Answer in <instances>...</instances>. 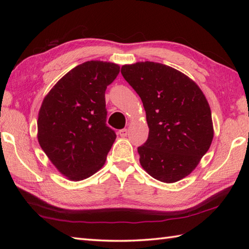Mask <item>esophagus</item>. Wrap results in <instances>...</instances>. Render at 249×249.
<instances>
[{
    "label": "esophagus",
    "mask_w": 249,
    "mask_h": 249,
    "mask_svg": "<svg viewBox=\"0 0 249 249\" xmlns=\"http://www.w3.org/2000/svg\"><path fill=\"white\" fill-rule=\"evenodd\" d=\"M119 135L121 136V137H126L127 136V129H121V130H119Z\"/></svg>",
    "instance_id": "34e87169"
}]
</instances>
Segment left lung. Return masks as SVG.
I'll use <instances>...</instances> for the list:
<instances>
[{
    "mask_svg": "<svg viewBox=\"0 0 249 249\" xmlns=\"http://www.w3.org/2000/svg\"><path fill=\"white\" fill-rule=\"evenodd\" d=\"M121 73L140 96L146 113L149 137L138 147L142 168L163 183L187 177L214 136L204 94L183 72L160 63L123 65Z\"/></svg>",
    "mask_w": 249,
    "mask_h": 249,
    "instance_id": "1",
    "label": "left lung"
}]
</instances>
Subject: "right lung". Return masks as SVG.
<instances>
[{
  "instance_id": "add662e5",
  "label": "right lung",
  "mask_w": 249,
  "mask_h": 249,
  "mask_svg": "<svg viewBox=\"0 0 249 249\" xmlns=\"http://www.w3.org/2000/svg\"><path fill=\"white\" fill-rule=\"evenodd\" d=\"M119 72L114 63H82L60 79L41 104L37 120L39 145L71 181L97 172L116 138L106 124L105 92Z\"/></svg>"
}]
</instances>
